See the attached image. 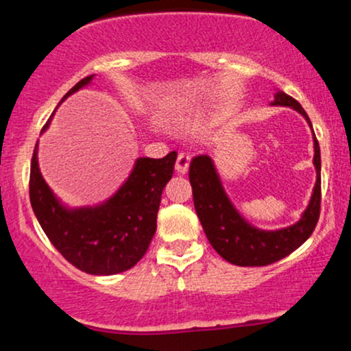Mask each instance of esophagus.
Wrapping results in <instances>:
<instances>
[{
	"label": "esophagus",
	"instance_id": "1",
	"mask_svg": "<svg viewBox=\"0 0 351 351\" xmlns=\"http://www.w3.org/2000/svg\"><path fill=\"white\" fill-rule=\"evenodd\" d=\"M189 168V155L188 153H180L178 158H176V165H175V170L180 175H184Z\"/></svg>",
	"mask_w": 351,
	"mask_h": 351
}]
</instances>
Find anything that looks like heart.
<instances>
[{
  "mask_svg": "<svg viewBox=\"0 0 351 351\" xmlns=\"http://www.w3.org/2000/svg\"><path fill=\"white\" fill-rule=\"evenodd\" d=\"M176 123H178L180 127H183V128H191L193 125H195V120L189 119V117H183V119H180Z\"/></svg>",
  "mask_w": 351,
  "mask_h": 351,
  "instance_id": "obj_1",
  "label": "heart"
}]
</instances>
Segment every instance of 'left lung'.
Instances as JSON below:
<instances>
[{
	"label": "left lung",
	"mask_w": 351,
	"mask_h": 351,
	"mask_svg": "<svg viewBox=\"0 0 351 351\" xmlns=\"http://www.w3.org/2000/svg\"><path fill=\"white\" fill-rule=\"evenodd\" d=\"M274 106H285L295 108L307 119L308 115L291 95L277 92L274 95ZM313 165L317 170V183L313 195L302 217L292 226L277 229V231H261L251 226L244 219L224 193L215 163L208 155L195 156L189 163V183L193 188L196 215L204 229L209 244L215 247L228 263L243 265V267H259L284 259L285 256L300 247L308 239L317 226L320 216V147L313 134Z\"/></svg>",
	"instance_id": "left-lung-1"
}]
</instances>
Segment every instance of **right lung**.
<instances>
[{
    "label": "right lung",
    "instance_id": "right-lung-1",
    "mask_svg": "<svg viewBox=\"0 0 351 351\" xmlns=\"http://www.w3.org/2000/svg\"><path fill=\"white\" fill-rule=\"evenodd\" d=\"M92 77L79 80L64 99L87 86ZM49 122L51 119L43 130ZM175 162L176 152L158 160L138 158L123 186L106 203L67 209L39 171L36 143L29 175L31 206L52 245L74 267L92 276L128 271L142 259L152 243L163 188L171 180Z\"/></svg>",
    "mask_w": 351,
    "mask_h": 351
}]
</instances>
